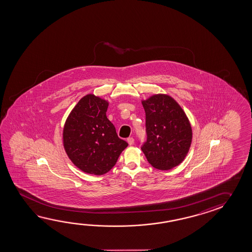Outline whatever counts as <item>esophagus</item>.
I'll return each instance as SVG.
<instances>
[{"label": "esophagus", "mask_w": 252, "mask_h": 252, "mask_svg": "<svg viewBox=\"0 0 252 252\" xmlns=\"http://www.w3.org/2000/svg\"><path fill=\"white\" fill-rule=\"evenodd\" d=\"M127 142H128V145H132L134 144V138L133 137H128V139H127Z\"/></svg>", "instance_id": "1"}]
</instances>
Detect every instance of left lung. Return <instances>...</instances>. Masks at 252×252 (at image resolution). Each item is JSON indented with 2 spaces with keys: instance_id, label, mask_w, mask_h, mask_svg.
Wrapping results in <instances>:
<instances>
[{
  "instance_id": "8db88e82",
  "label": "left lung",
  "mask_w": 252,
  "mask_h": 252,
  "mask_svg": "<svg viewBox=\"0 0 252 252\" xmlns=\"http://www.w3.org/2000/svg\"><path fill=\"white\" fill-rule=\"evenodd\" d=\"M142 105L147 139L141 149L148 162L159 170L178 166L191 145V125L185 112L167 94L152 95Z\"/></svg>"
}]
</instances>
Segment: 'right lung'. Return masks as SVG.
Returning a JSON list of instances; mask_svg holds the SVG:
<instances>
[{
    "label": "right lung",
    "instance_id": "right-lung-1",
    "mask_svg": "<svg viewBox=\"0 0 252 252\" xmlns=\"http://www.w3.org/2000/svg\"><path fill=\"white\" fill-rule=\"evenodd\" d=\"M107 107L106 99L87 94L77 102L64 124L66 154L75 166L91 175L107 173L128 146L107 119Z\"/></svg>",
    "mask_w": 252,
    "mask_h": 252
}]
</instances>
